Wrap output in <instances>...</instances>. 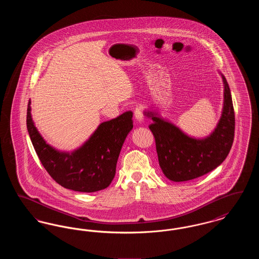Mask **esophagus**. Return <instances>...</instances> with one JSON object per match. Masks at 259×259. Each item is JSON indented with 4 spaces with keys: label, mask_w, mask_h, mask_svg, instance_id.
Wrapping results in <instances>:
<instances>
[{
    "label": "esophagus",
    "mask_w": 259,
    "mask_h": 259,
    "mask_svg": "<svg viewBox=\"0 0 259 259\" xmlns=\"http://www.w3.org/2000/svg\"><path fill=\"white\" fill-rule=\"evenodd\" d=\"M134 116H135L136 121L139 123H142L144 121V114H143V107H138L136 108L134 111Z\"/></svg>",
    "instance_id": "obj_1"
}]
</instances>
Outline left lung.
<instances>
[{"mask_svg":"<svg viewBox=\"0 0 259 259\" xmlns=\"http://www.w3.org/2000/svg\"><path fill=\"white\" fill-rule=\"evenodd\" d=\"M223 82L222 115L215 128L206 137L186 134L155 110L144 115L151 118L149 129L155 138L161 170L170 181L179 183L197 179L214 170L227 157L234 140L235 115L230 88L221 71Z\"/></svg>","mask_w":259,"mask_h":259,"instance_id":"8db88e82","label":"left lung"}]
</instances>
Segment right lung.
Here are the masks:
<instances>
[{
  "label": "right lung",
  "mask_w": 259,
  "mask_h": 259,
  "mask_svg": "<svg viewBox=\"0 0 259 259\" xmlns=\"http://www.w3.org/2000/svg\"><path fill=\"white\" fill-rule=\"evenodd\" d=\"M133 112L99 124L87 141L72 151L58 150L40 135L27 109V130L37 156L52 179L59 185L78 192H96L111 185L124 141L133 129Z\"/></svg>",
  "instance_id": "add662e5"
}]
</instances>
